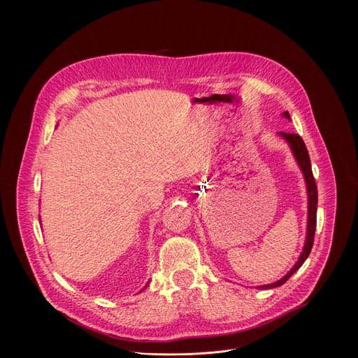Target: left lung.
<instances>
[{
	"label": "left lung",
	"mask_w": 358,
	"mask_h": 358,
	"mask_svg": "<svg viewBox=\"0 0 358 358\" xmlns=\"http://www.w3.org/2000/svg\"><path fill=\"white\" fill-rule=\"evenodd\" d=\"M286 119H290L287 112L282 113ZM280 137H283L286 140V143L289 144L294 160L300 169V171L303 173L304 181H306V188H308V231H306V241H304V246L303 250L300 253V257L297 259V262L294 264V266L278 282L275 283H269L265 286H258V289H273L278 286H282L303 264L304 261L308 259V257L310 255L312 246H313V241H315V232H316V220H317V185L312 173V164H310V157L308 148H306L304 141L301 140L300 136L293 134V133H285V131H279L278 133Z\"/></svg>",
	"instance_id": "obj_1"
}]
</instances>
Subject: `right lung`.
Wrapping results in <instances>:
<instances>
[{"label":"right lung","instance_id":"add662e5","mask_svg":"<svg viewBox=\"0 0 358 358\" xmlns=\"http://www.w3.org/2000/svg\"><path fill=\"white\" fill-rule=\"evenodd\" d=\"M145 287H147V285H145ZM143 290H144V289H143Z\"/></svg>","mask_w":358,"mask_h":358}]
</instances>
